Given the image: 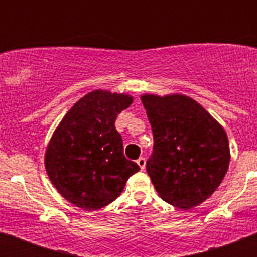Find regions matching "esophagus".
I'll use <instances>...</instances> for the list:
<instances>
[{
  "mask_svg": "<svg viewBox=\"0 0 257 257\" xmlns=\"http://www.w3.org/2000/svg\"><path fill=\"white\" fill-rule=\"evenodd\" d=\"M136 163L139 165V167L142 170L145 169V158L144 157H140V158H138V161H136Z\"/></svg>",
  "mask_w": 257,
  "mask_h": 257,
  "instance_id": "esophagus-1",
  "label": "esophagus"
}]
</instances>
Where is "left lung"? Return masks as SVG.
Wrapping results in <instances>:
<instances>
[{
  "instance_id": "obj_1",
  "label": "left lung",
  "mask_w": 257,
  "mask_h": 257,
  "mask_svg": "<svg viewBox=\"0 0 257 257\" xmlns=\"http://www.w3.org/2000/svg\"><path fill=\"white\" fill-rule=\"evenodd\" d=\"M153 131L147 172L161 198L189 210L217 189L230 161L221 124L185 95H143Z\"/></svg>"
}]
</instances>
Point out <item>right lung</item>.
I'll return each mask as SVG.
<instances>
[{
  "instance_id": "right-lung-1",
  "label": "right lung",
  "mask_w": 257,
  "mask_h": 257,
  "mask_svg": "<svg viewBox=\"0 0 257 257\" xmlns=\"http://www.w3.org/2000/svg\"><path fill=\"white\" fill-rule=\"evenodd\" d=\"M131 103L130 95L95 90L69 109L52 135L45 154L47 175L77 207H105L140 170L123 156V142L114 126L117 115Z\"/></svg>"
}]
</instances>
